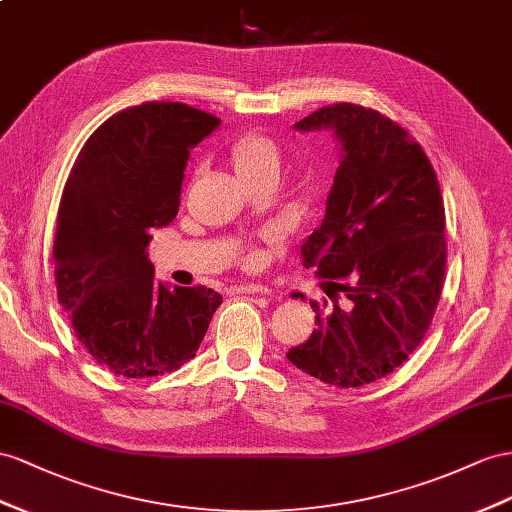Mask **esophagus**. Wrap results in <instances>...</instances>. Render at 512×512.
<instances>
[{
    "label": "esophagus",
    "instance_id": "obj_1",
    "mask_svg": "<svg viewBox=\"0 0 512 512\" xmlns=\"http://www.w3.org/2000/svg\"><path fill=\"white\" fill-rule=\"evenodd\" d=\"M233 294H270V287L261 283H240L233 287Z\"/></svg>",
    "mask_w": 512,
    "mask_h": 512
}]
</instances>
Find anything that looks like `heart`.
Here are the masks:
<instances>
[{"instance_id": "heart-1", "label": "heart", "mask_w": 512, "mask_h": 512, "mask_svg": "<svg viewBox=\"0 0 512 512\" xmlns=\"http://www.w3.org/2000/svg\"><path fill=\"white\" fill-rule=\"evenodd\" d=\"M229 160L235 173L244 181L272 175L277 177L281 170V149L264 131H244L229 144Z\"/></svg>"}]
</instances>
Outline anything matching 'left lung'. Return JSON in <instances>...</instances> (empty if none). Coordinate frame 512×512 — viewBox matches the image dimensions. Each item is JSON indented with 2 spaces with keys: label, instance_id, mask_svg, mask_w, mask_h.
I'll return each mask as SVG.
<instances>
[{
  "label": "left lung",
  "instance_id": "obj_1",
  "mask_svg": "<svg viewBox=\"0 0 512 512\" xmlns=\"http://www.w3.org/2000/svg\"><path fill=\"white\" fill-rule=\"evenodd\" d=\"M322 127L344 157L300 255L329 300H311L318 329L287 359L322 383L361 387L400 368L428 333L448 264L445 209L422 144L389 116L342 101L296 123Z\"/></svg>",
  "mask_w": 512,
  "mask_h": 512
}]
</instances>
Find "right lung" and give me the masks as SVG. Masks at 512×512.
<instances>
[{"label": "right lung", "instance_id": "obj_1", "mask_svg": "<svg viewBox=\"0 0 512 512\" xmlns=\"http://www.w3.org/2000/svg\"><path fill=\"white\" fill-rule=\"evenodd\" d=\"M220 119L179 101H144L99 125L58 207V303L103 368L160 376L194 359L222 296L153 279L151 229L173 222L190 149Z\"/></svg>", "mask_w": 512, "mask_h": 512}]
</instances>
